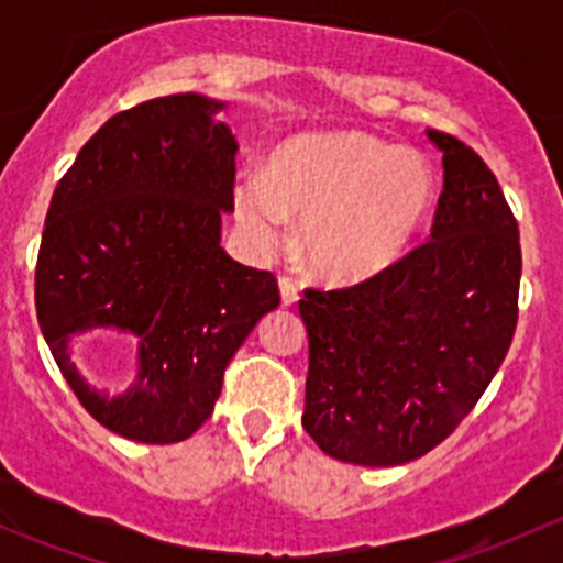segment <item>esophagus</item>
Returning <instances> with one entry per match:
<instances>
[{
  "mask_svg": "<svg viewBox=\"0 0 563 563\" xmlns=\"http://www.w3.org/2000/svg\"><path fill=\"white\" fill-rule=\"evenodd\" d=\"M280 299L283 305H294L299 299V286L291 277H280Z\"/></svg>",
  "mask_w": 563,
  "mask_h": 563,
  "instance_id": "esophagus-1",
  "label": "esophagus"
}]
</instances>
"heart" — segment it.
Segmentation results:
<instances>
[{
  "label": "heart",
  "instance_id": "b5f03b06",
  "mask_svg": "<svg viewBox=\"0 0 563 563\" xmlns=\"http://www.w3.org/2000/svg\"><path fill=\"white\" fill-rule=\"evenodd\" d=\"M435 176L424 155L362 130L288 139L264 179H242L234 209L253 240L272 245L288 214H302L299 258L323 280L378 275L406 253L428 218Z\"/></svg>",
  "mask_w": 563,
  "mask_h": 563
}]
</instances>
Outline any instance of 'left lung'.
I'll return each instance as SVG.
<instances>
[{"instance_id": "8db88e82", "label": "left lung", "mask_w": 563, "mask_h": 563, "mask_svg": "<svg viewBox=\"0 0 563 563\" xmlns=\"http://www.w3.org/2000/svg\"><path fill=\"white\" fill-rule=\"evenodd\" d=\"M444 190L430 240L367 280L305 288L302 424L329 457L400 465L450 439L501 367L518 327V220L496 174L428 130Z\"/></svg>"}]
</instances>
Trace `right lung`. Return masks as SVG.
<instances>
[{
	"label": "right lung",
	"mask_w": 563,
	"mask_h": 563,
	"mask_svg": "<svg viewBox=\"0 0 563 563\" xmlns=\"http://www.w3.org/2000/svg\"><path fill=\"white\" fill-rule=\"evenodd\" d=\"M196 92L119 111L51 196L35 269L43 338L81 406L141 444L185 441L212 417L231 356L280 305L272 272L220 247L236 139ZM81 336H124L140 382L95 393L69 362Z\"/></svg>",
	"instance_id": "1"
}]
</instances>
